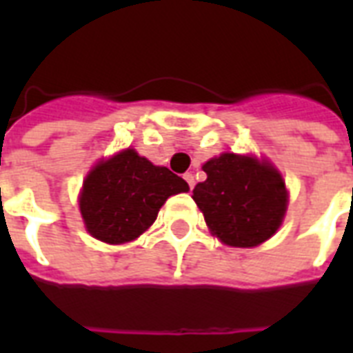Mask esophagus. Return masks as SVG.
<instances>
[{
	"label": "esophagus",
	"instance_id": "34e87169",
	"mask_svg": "<svg viewBox=\"0 0 353 353\" xmlns=\"http://www.w3.org/2000/svg\"><path fill=\"white\" fill-rule=\"evenodd\" d=\"M183 177H185V181L188 183V187L194 188V183H196V181H194L192 174H190V172H187V174H185V176H183Z\"/></svg>",
	"mask_w": 353,
	"mask_h": 353
}]
</instances>
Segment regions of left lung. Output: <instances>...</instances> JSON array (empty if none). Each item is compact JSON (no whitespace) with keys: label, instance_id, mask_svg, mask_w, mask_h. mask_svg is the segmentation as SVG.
<instances>
[{"label":"left lung","instance_id":"obj_1","mask_svg":"<svg viewBox=\"0 0 353 353\" xmlns=\"http://www.w3.org/2000/svg\"><path fill=\"white\" fill-rule=\"evenodd\" d=\"M207 179L194 187V201L223 243L254 247L276 232L285 214L288 192L268 163L223 154L203 165Z\"/></svg>","mask_w":353,"mask_h":353}]
</instances>
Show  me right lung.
<instances>
[{
    "mask_svg": "<svg viewBox=\"0 0 353 353\" xmlns=\"http://www.w3.org/2000/svg\"><path fill=\"white\" fill-rule=\"evenodd\" d=\"M183 177L155 166L135 150L99 163L84 181L80 212L97 240L124 243L143 234L174 194L187 192Z\"/></svg>",
    "mask_w": 353,
    "mask_h": 353,
    "instance_id": "1",
    "label": "right lung"
}]
</instances>
